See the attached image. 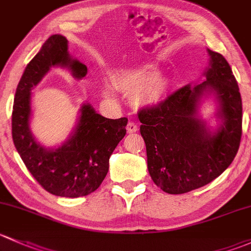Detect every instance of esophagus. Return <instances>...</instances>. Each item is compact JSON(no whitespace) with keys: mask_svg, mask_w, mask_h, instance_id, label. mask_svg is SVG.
I'll return each mask as SVG.
<instances>
[{"mask_svg":"<svg viewBox=\"0 0 251 251\" xmlns=\"http://www.w3.org/2000/svg\"><path fill=\"white\" fill-rule=\"evenodd\" d=\"M138 130V125L135 122H129L128 126H126V131L128 133H135Z\"/></svg>","mask_w":251,"mask_h":251,"instance_id":"esophagus-1","label":"esophagus"}]
</instances>
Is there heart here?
Returning <instances> with one entry per match:
<instances>
[{"label": "heart", "mask_w": 251, "mask_h": 251, "mask_svg": "<svg viewBox=\"0 0 251 251\" xmlns=\"http://www.w3.org/2000/svg\"><path fill=\"white\" fill-rule=\"evenodd\" d=\"M113 86L117 90L130 97H135L139 104H154L163 98L165 84L161 79L159 70L153 65L126 70L113 76ZM102 93L106 98L115 97L111 86H104Z\"/></svg>", "instance_id": "b5f03b06"}]
</instances>
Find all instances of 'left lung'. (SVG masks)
I'll use <instances>...</instances> for the list:
<instances>
[{
  "label": "left lung",
  "instance_id": "left-lung-1",
  "mask_svg": "<svg viewBox=\"0 0 251 251\" xmlns=\"http://www.w3.org/2000/svg\"><path fill=\"white\" fill-rule=\"evenodd\" d=\"M206 81L186 84L158 104L140 108V133L152 180L170 195L208 185L229 167L242 139V98L231 66L220 53L208 49ZM204 91H215L223 125L215 134L198 120L197 106Z\"/></svg>",
  "mask_w": 251,
  "mask_h": 251
}]
</instances>
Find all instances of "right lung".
Masks as SVG:
<instances>
[{
  "mask_svg": "<svg viewBox=\"0 0 251 251\" xmlns=\"http://www.w3.org/2000/svg\"><path fill=\"white\" fill-rule=\"evenodd\" d=\"M51 66L69 68L76 78L87 75V66L69 55L68 40L51 35L27 64L17 87L12 112L13 143L27 170L47 192L60 197H83L104 181L110 156L126 133L128 118H105L84 104L69 140L58 149L46 150L30 133L31 89Z\"/></svg>",
  "mask_w": 251,
  "mask_h": 251,
  "instance_id": "obj_1",
  "label": "right lung"
}]
</instances>
